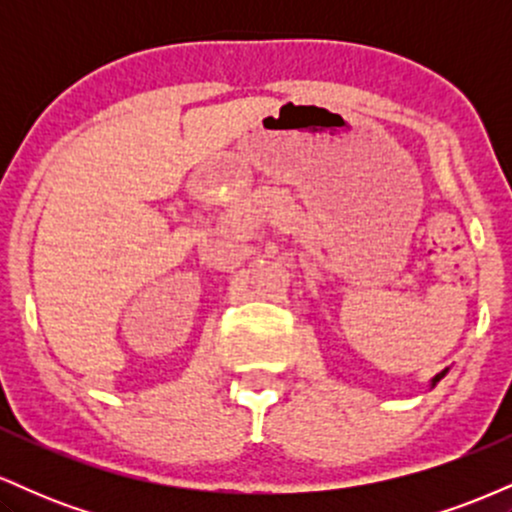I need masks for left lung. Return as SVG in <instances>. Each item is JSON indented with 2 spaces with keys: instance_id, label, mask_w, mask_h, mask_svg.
<instances>
[{
  "instance_id": "8db88e82",
  "label": "left lung",
  "mask_w": 512,
  "mask_h": 512,
  "mask_svg": "<svg viewBox=\"0 0 512 512\" xmlns=\"http://www.w3.org/2000/svg\"><path fill=\"white\" fill-rule=\"evenodd\" d=\"M445 373H448V368H445V370H443V373H438V375H436V378H433V380H431V387H436V383H438V380H440V378H443V375H445Z\"/></svg>"
}]
</instances>
